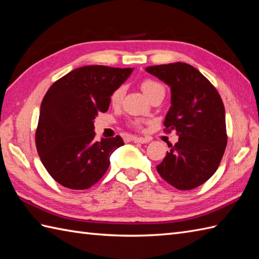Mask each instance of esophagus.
Segmentation results:
<instances>
[{"label": "esophagus", "mask_w": 259, "mask_h": 259, "mask_svg": "<svg viewBox=\"0 0 259 259\" xmlns=\"http://www.w3.org/2000/svg\"><path fill=\"white\" fill-rule=\"evenodd\" d=\"M133 141L136 142V144H148L150 142L149 138H142V137H134Z\"/></svg>", "instance_id": "esophagus-1"}]
</instances>
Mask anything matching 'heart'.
I'll use <instances>...</instances> for the list:
<instances>
[{"mask_svg":"<svg viewBox=\"0 0 259 259\" xmlns=\"http://www.w3.org/2000/svg\"><path fill=\"white\" fill-rule=\"evenodd\" d=\"M141 89L145 92V95L150 99L153 95H156L157 92L164 90V88L160 83H158V82L153 81V80H145L141 83ZM124 93H125L124 85H121L118 88V89L114 90V92L111 96V103L113 104V106H118V104H120V102L122 101ZM135 124L137 125L138 123L135 122Z\"/></svg>","mask_w":259,"mask_h":259,"instance_id":"obj_1","label":"heart"}]
</instances>
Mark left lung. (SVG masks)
<instances>
[{"label": "left lung", "instance_id": "left-lung-1", "mask_svg": "<svg viewBox=\"0 0 259 259\" xmlns=\"http://www.w3.org/2000/svg\"><path fill=\"white\" fill-rule=\"evenodd\" d=\"M170 87L171 107L164 119L167 131L179 137L169 145L159 175L179 190L202 185L216 172L227 145L225 107L209 80L190 64L175 62L146 68Z\"/></svg>", "mask_w": 259, "mask_h": 259}]
</instances>
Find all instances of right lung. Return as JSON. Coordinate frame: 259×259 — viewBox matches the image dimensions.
<instances>
[{
  "mask_svg": "<svg viewBox=\"0 0 259 259\" xmlns=\"http://www.w3.org/2000/svg\"><path fill=\"white\" fill-rule=\"evenodd\" d=\"M134 69L87 65L54 82L43 98L35 145L51 177L70 189L83 190L106 174L110 156L123 146L120 136L95 139V119L108 111L115 89Z\"/></svg>",
  "mask_w": 259,
  "mask_h": 259,
  "instance_id": "1",
  "label": "right lung"
}]
</instances>
